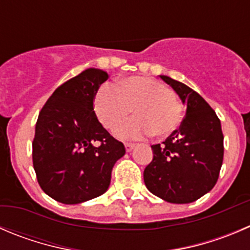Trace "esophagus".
<instances>
[{
  "label": "esophagus",
  "mask_w": 250,
  "mask_h": 250,
  "mask_svg": "<svg viewBox=\"0 0 250 250\" xmlns=\"http://www.w3.org/2000/svg\"><path fill=\"white\" fill-rule=\"evenodd\" d=\"M125 151H127V152H129V151H132L133 149H134V146H135V145L133 144V143H125Z\"/></svg>",
  "instance_id": "esophagus-1"
}]
</instances>
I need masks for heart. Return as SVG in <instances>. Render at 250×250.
<instances>
[{
    "instance_id": "obj_1",
    "label": "heart",
    "mask_w": 250,
    "mask_h": 250,
    "mask_svg": "<svg viewBox=\"0 0 250 250\" xmlns=\"http://www.w3.org/2000/svg\"><path fill=\"white\" fill-rule=\"evenodd\" d=\"M94 108L99 120L112 129L133 112L135 116L118 125L120 139L135 140L150 135L171 134L183 121L184 107L176 93L165 84L144 77H130L120 84H104L96 93Z\"/></svg>"
}]
</instances>
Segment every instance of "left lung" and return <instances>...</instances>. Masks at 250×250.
<instances>
[{
	"instance_id": "obj_1",
	"label": "left lung",
	"mask_w": 250,
	"mask_h": 250,
	"mask_svg": "<svg viewBox=\"0 0 250 250\" xmlns=\"http://www.w3.org/2000/svg\"><path fill=\"white\" fill-rule=\"evenodd\" d=\"M187 104L178 129L162 144L151 145L154 157L144 182L156 197L174 204L195 202L214 188L224 160L221 122L211 106L193 89L160 76Z\"/></svg>"
}]
</instances>
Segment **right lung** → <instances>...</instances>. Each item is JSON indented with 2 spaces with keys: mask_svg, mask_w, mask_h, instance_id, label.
Wrapping results in <instances>:
<instances>
[{
  "mask_svg": "<svg viewBox=\"0 0 250 250\" xmlns=\"http://www.w3.org/2000/svg\"><path fill=\"white\" fill-rule=\"evenodd\" d=\"M107 72L88 68L64 82L39 113L33 166L41 189L63 204H79L107 190L125 145L99 122L94 100Z\"/></svg>",
  "mask_w": 250,
  "mask_h": 250,
  "instance_id": "obj_1",
  "label": "right lung"
}]
</instances>
